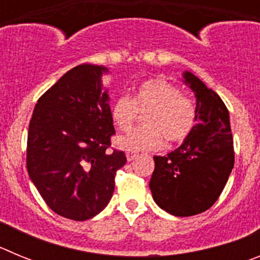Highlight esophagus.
<instances>
[{
	"label": "esophagus",
	"instance_id": "34e87169",
	"mask_svg": "<svg viewBox=\"0 0 260 260\" xmlns=\"http://www.w3.org/2000/svg\"><path fill=\"white\" fill-rule=\"evenodd\" d=\"M135 157H137V153L133 152V151H126V158H127V161H132Z\"/></svg>",
	"mask_w": 260,
	"mask_h": 260
}]
</instances>
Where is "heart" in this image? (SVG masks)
<instances>
[{
	"label": "heart",
	"mask_w": 260,
	"mask_h": 260,
	"mask_svg": "<svg viewBox=\"0 0 260 260\" xmlns=\"http://www.w3.org/2000/svg\"><path fill=\"white\" fill-rule=\"evenodd\" d=\"M138 113H146L143 125L117 139L118 147L127 151H153L168 143H180L189 137L195 122V108L178 87L165 79L146 80L138 87L133 99L119 96L112 104L110 116L114 125L128 132L137 122Z\"/></svg>",
	"instance_id": "heart-1"
}]
</instances>
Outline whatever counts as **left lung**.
I'll return each mask as SVG.
<instances>
[{"label":"left lung","mask_w":260,"mask_h":260,"mask_svg":"<svg viewBox=\"0 0 260 260\" xmlns=\"http://www.w3.org/2000/svg\"><path fill=\"white\" fill-rule=\"evenodd\" d=\"M183 83L195 93L197 123L177 150L153 156L150 181L156 204L180 217L212 207L234 167L233 137L224 102L190 71L183 73Z\"/></svg>","instance_id":"left-lung-1"}]
</instances>
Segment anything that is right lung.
Instances as JSON below:
<instances>
[{
	"label": "right lung",
	"instance_id": "obj_1",
	"mask_svg": "<svg viewBox=\"0 0 260 260\" xmlns=\"http://www.w3.org/2000/svg\"><path fill=\"white\" fill-rule=\"evenodd\" d=\"M104 66L69 70L36 103L27 137V171L48 207L84 221L102 212L126 164L122 151L107 152L114 134Z\"/></svg>",
	"mask_w": 260,
	"mask_h": 260
}]
</instances>
